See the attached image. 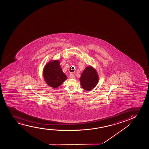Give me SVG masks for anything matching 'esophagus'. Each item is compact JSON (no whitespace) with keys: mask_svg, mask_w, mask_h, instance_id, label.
<instances>
[{"mask_svg":"<svg viewBox=\"0 0 149 149\" xmlns=\"http://www.w3.org/2000/svg\"><path fill=\"white\" fill-rule=\"evenodd\" d=\"M70 78H71V79H74L75 78V76L74 75L73 73H71L70 74Z\"/></svg>","mask_w":149,"mask_h":149,"instance_id":"esophagus-1","label":"esophagus"}]
</instances>
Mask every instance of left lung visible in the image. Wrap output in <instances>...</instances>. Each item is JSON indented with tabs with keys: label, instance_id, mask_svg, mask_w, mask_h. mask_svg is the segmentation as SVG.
Returning a JSON list of instances; mask_svg holds the SVG:
<instances>
[{
	"label": "left lung",
	"instance_id": "1",
	"mask_svg": "<svg viewBox=\"0 0 149 149\" xmlns=\"http://www.w3.org/2000/svg\"><path fill=\"white\" fill-rule=\"evenodd\" d=\"M98 74L96 70L92 67L86 68L80 78L82 88L86 91L93 89L98 84Z\"/></svg>",
	"mask_w": 149,
	"mask_h": 149
}]
</instances>
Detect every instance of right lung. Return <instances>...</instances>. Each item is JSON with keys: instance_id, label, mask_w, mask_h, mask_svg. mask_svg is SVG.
I'll list each match as a JSON object with an SVG mask.
<instances>
[{"instance_id": "1", "label": "right lung", "mask_w": 149, "mask_h": 149, "mask_svg": "<svg viewBox=\"0 0 149 149\" xmlns=\"http://www.w3.org/2000/svg\"><path fill=\"white\" fill-rule=\"evenodd\" d=\"M43 73L45 81L52 88L58 87L67 78L57 60L50 61L45 65Z\"/></svg>"}]
</instances>
